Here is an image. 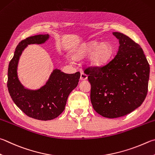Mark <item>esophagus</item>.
<instances>
[{
  "label": "esophagus",
  "instance_id": "obj_1",
  "mask_svg": "<svg viewBox=\"0 0 155 155\" xmlns=\"http://www.w3.org/2000/svg\"><path fill=\"white\" fill-rule=\"evenodd\" d=\"M80 79L81 81H85L87 79V75L86 74H85L84 72H81V77H80Z\"/></svg>",
  "mask_w": 155,
  "mask_h": 155
}]
</instances>
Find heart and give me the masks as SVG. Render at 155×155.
Listing matches in <instances>:
<instances>
[{
	"instance_id": "1",
	"label": "heart",
	"mask_w": 155,
	"mask_h": 155,
	"mask_svg": "<svg viewBox=\"0 0 155 155\" xmlns=\"http://www.w3.org/2000/svg\"><path fill=\"white\" fill-rule=\"evenodd\" d=\"M89 57V63L93 66H100L105 64L112 57V47L109 43H102L97 45V43L92 41L86 44L82 49L78 51L75 56L84 55L91 52Z\"/></svg>"
}]
</instances>
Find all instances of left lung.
Returning <instances> with one entry per match:
<instances>
[{
	"label": "left lung",
	"instance_id": "left-lung-1",
	"mask_svg": "<svg viewBox=\"0 0 155 155\" xmlns=\"http://www.w3.org/2000/svg\"><path fill=\"white\" fill-rule=\"evenodd\" d=\"M119 41L117 55L102 66L84 69L91 83L93 108L110 119L130 113L146 97L150 66L138 44L124 34L112 33Z\"/></svg>",
	"mask_w": 155,
	"mask_h": 155
}]
</instances>
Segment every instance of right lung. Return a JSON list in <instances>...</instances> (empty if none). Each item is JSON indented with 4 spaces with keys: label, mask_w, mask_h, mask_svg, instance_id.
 <instances>
[{
    "label": "right lung",
    "mask_w": 155,
    "mask_h": 155,
    "mask_svg": "<svg viewBox=\"0 0 155 155\" xmlns=\"http://www.w3.org/2000/svg\"><path fill=\"white\" fill-rule=\"evenodd\" d=\"M49 35H38L22 40L17 46L8 68L7 87L14 103L21 110L33 119L49 120L55 119L64 110L69 94L77 87L80 72L66 74L55 69L45 85L38 90L25 89L19 82L17 68L22 51L30 44H41Z\"/></svg>",
    "instance_id": "obj_1"
}]
</instances>
